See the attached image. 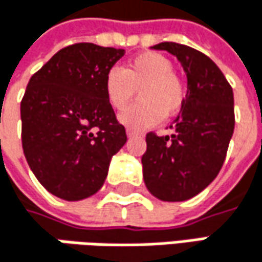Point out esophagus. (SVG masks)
Listing matches in <instances>:
<instances>
[{"label": "esophagus", "instance_id": "obj_1", "mask_svg": "<svg viewBox=\"0 0 262 262\" xmlns=\"http://www.w3.org/2000/svg\"><path fill=\"white\" fill-rule=\"evenodd\" d=\"M127 136H129V138H135V136H142V133H141V132L133 130V129H127Z\"/></svg>", "mask_w": 262, "mask_h": 262}]
</instances>
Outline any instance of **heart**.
<instances>
[{"label": "heart", "mask_w": 262, "mask_h": 262, "mask_svg": "<svg viewBox=\"0 0 262 262\" xmlns=\"http://www.w3.org/2000/svg\"><path fill=\"white\" fill-rule=\"evenodd\" d=\"M136 89L141 100L120 117L121 123L135 130L155 126L165 115H176L186 97L185 81L173 71V62L156 51L141 53L124 68L114 67L107 71L104 91L114 109L123 111L133 100Z\"/></svg>", "instance_id": "1"}]
</instances>
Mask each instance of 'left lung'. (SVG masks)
<instances>
[{
	"instance_id": "8db88e82",
	"label": "left lung",
	"mask_w": 262,
	"mask_h": 262,
	"mask_svg": "<svg viewBox=\"0 0 262 262\" xmlns=\"http://www.w3.org/2000/svg\"><path fill=\"white\" fill-rule=\"evenodd\" d=\"M178 57L188 79L182 112L174 120L171 135L148 132L142 155L147 189L164 202L194 197L212 182L228 153L234 133V92L220 68L203 53L176 42H161Z\"/></svg>"
}]
</instances>
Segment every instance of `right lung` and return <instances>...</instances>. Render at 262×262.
Instances as JSON below:
<instances>
[{
	"instance_id": "obj_1",
	"label": "right lung",
	"mask_w": 262,
	"mask_h": 262,
	"mask_svg": "<svg viewBox=\"0 0 262 262\" xmlns=\"http://www.w3.org/2000/svg\"><path fill=\"white\" fill-rule=\"evenodd\" d=\"M124 50L89 42L57 51L28 81L21 101L23 150L40 185L81 200L104 183L127 135L107 101L104 79Z\"/></svg>"
}]
</instances>
